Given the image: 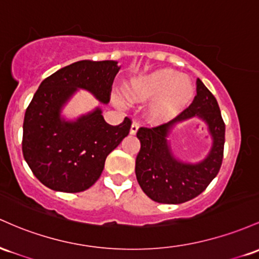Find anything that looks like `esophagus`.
Wrapping results in <instances>:
<instances>
[{
  "label": "esophagus",
  "instance_id": "esophagus-1",
  "mask_svg": "<svg viewBox=\"0 0 259 259\" xmlns=\"http://www.w3.org/2000/svg\"><path fill=\"white\" fill-rule=\"evenodd\" d=\"M138 128H139V126H138V123H137V122H133V123L131 124V130H130V133H131V135H136V133L138 132Z\"/></svg>",
  "mask_w": 259,
  "mask_h": 259
}]
</instances>
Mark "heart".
I'll return each instance as SVG.
<instances>
[{
    "mask_svg": "<svg viewBox=\"0 0 259 259\" xmlns=\"http://www.w3.org/2000/svg\"><path fill=\"white\" fill-rule=\"evenodd\" d=\"M196 87L190 77L170 68H160L138 77L126 84V94L136 103H147L148 120L153 123H164L192 103Z\"/></svg>",
    "mask_w": 259,
    "mask_h": 259,
    "instance_id": "b5f03b06",
    "label": "heart"
}]
</instances>
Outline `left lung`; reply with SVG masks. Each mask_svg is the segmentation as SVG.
Listing matches in <instances>:
<instances>
[{
    "label": "left lung",
    "mask_w": 259,
    "mask_h": 259,
    "mask_svg": "<svg viewBox=\"0 0 259 259\" xmlns=\"http://www.w3.org/2000/svg\"><path fill=\"white\" fill-rule=\"evenodd\" d=\"M198 118L206 123L212 139L208 155L198 163H186L173 155L169 136L176 124ZM141 142L136 159V176L143 192L154 202L180 204L200 194L219 172L225 143V123L214 95L197 79L193 103L172 121L137 132Z\"/></svg>",
    "instance_id": "left-lung-1"
}]
</instances>
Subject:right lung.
I'll list each match as a JSON object with an SVG mask.
<instances>
[{
    "label": "right lung",
    "mask_w": 259,
    "mask_h": 259,
    "mask_svg": "<svg viewBox=\"0 0 259 259\" xmlns=\"http://www.w3.org/2000/svg\"><path fill=\"white\" fill-rule=\"evenodd\" d=\"M120 68L116 61H78L39 85L25 111L22 149L30 170L46 187L66 193L88 190L103 172L106 156L128 136L130 118L111 126L100 107L75 120L62 116L78 89L92 93L101 104L109 103Z\"/></svg>",
    "instance_id": "1"
}]
</instances>
